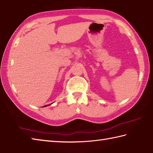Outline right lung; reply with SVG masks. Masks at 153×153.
Segmentation results:
<instances>
[{"label":"right lung","instance_id":"obj_1","mask_svg":"<svg viewBox=\"0 0 153 153\" xmlns=\"http://www.w3.org/2000/svg\"><path fill=\"white\" fill-rule=\"evenodd\" d=\"M50 104H49L48 105H49ZM46 106H48V105H44V106H43V107H46Z\"/></svg>","mask_w":153,"mask_h":153}]
</instances>
